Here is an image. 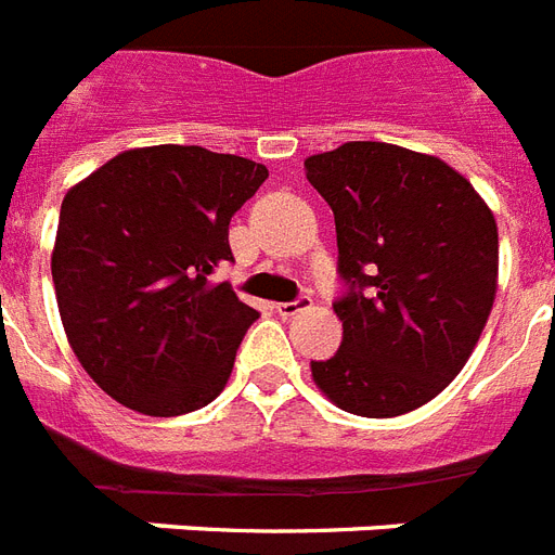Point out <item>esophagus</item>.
<instances>
[{
  "mask_svg": "<svg viewBox=\"0 0 555 555\" xmlns=\"http://www.w3.org/2000/svg\"><path fill=\"white\" fill-rule=\"evenodd\" d=\"M308 308H311V299H308V296H299V299H294V302H279L276 305V311H279V317H296V313H302V311H308Z\"/></svg>",
  "mask_w": 555,
  "mask_h": 555,
  "instance_id": "esophagus-1",
  "label": "esophagus"
}]
</instances>
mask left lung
I'll return each instance as SVG.
<instances>
[{
    "label": "left lung",
    "mask_w": 555,
    "mask_h": 555,
    "mask_svg": "<svg viewBox=\"0 0 555 555\" xmlns=\"http://www.w3.org/2000/svg\"><path fill=\"white\" fill-rule=\"evenodd\" d=\"M334 209L343 346L311 363L322 395L360 417H397L464 369L499 291V224L457 169L395 143L351 141L305 160Z\"/></svg>",
    "instance_id": "8db88e82"
}]
</instances>
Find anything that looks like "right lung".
Instances as JSON below:
<instances>
[{"label": "right lung", "instance_id": "1", "mask_svg": "<svg viewBox=\"0 0 555 555\" xmlns=\"http://www.w3.org/2000/svg\"><path fill=\"white\" fill-rule=\"evenodd\" d=\"M268 169L204 146L126 150L65 192L51 253L68 346L108 397L150 417L221 395L259 313L209 282L230 218Z\"/></svg>", "mask_w": 555, "mask_h": 555}]
</instances>
